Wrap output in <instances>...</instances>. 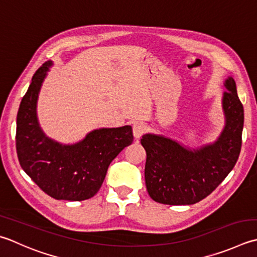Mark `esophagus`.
I'll use <instances>...</instances> for the list:
<instances>
[{"label": "esophagus", "instance_id": "1", "mask_svg": "<svg viewBox=\"0 0 257 257\" xmlns=\"http://www.w3.org/2000/svg\"><path fill=\"white\" fill-rule=\"evenodd\" d=\"M133 133L136 139L140 138L146 133V125L143 122H136L133 127Z\"/></svg>", "mask_w": 257, "mask_h": 257}]
</instances>
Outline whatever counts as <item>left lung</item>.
<instances>
[{
	"label": "left lung",
	"instance_id": "obj_1",
	"mask_svg": "<svg viewBox=\"0 0 257 257\" xmlns=\"http://www.w3.org/2000/svg\"><path fill=\"white\" fill-rule=\"evenodd\" d=\"M222 109L225 125L214 143L186 147L163 135L146 134V187L155 202L193 205L212 194L237 162L242 146L244 109L235 80H225Z\"/></svg>",
	"mask_w": 257,
	"mask_h": 257
}]
</instances>
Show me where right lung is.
I'll return each instance as SVG.
<instances>
[{
    "label": "right lung",
    "mask_w": 257,
    "mask_h": 257,
    "mask_svg": "<svg viewBox=\"0 0 257 257\" xmlns=\"http://www.w3.org/2000/svg\"><path fill=\"white\" fill-rule=\"evenodd\" d=\"M52 61L34 73L17 117L20 165L45 194L54 199L85 200L98 193L110 163L134 140L132 125L100 128L80 142L65 145L48 137L40 127L39 93Z\"/></svg>",
    "instance_id": "obj_1"
}]
</instances>
